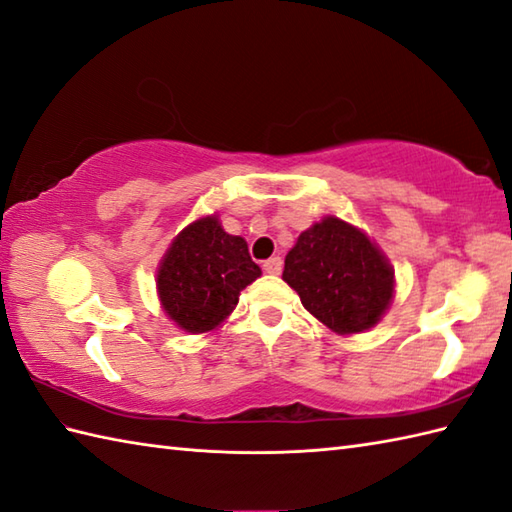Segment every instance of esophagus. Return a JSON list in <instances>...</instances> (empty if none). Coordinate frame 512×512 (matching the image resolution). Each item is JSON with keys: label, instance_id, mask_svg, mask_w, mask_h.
Instances as JSON below:
<instances>
[{"label": "esophagus", "instance_id": "1", "mask_svg": "<svg viewBox=\"0 0 512 512\" xmlns=\"http://www.w3.org/2000/svg\"><path fill=\"white\" fill-rule=\"evenodd\" d=\"M281 268H284V262H281V257H270L264 262V273L268 275H279Z\"/></svg>", "mask_w": 512, "mask_h": 512}]
</instances>
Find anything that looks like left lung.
<instances>
[{"instance_id": "1", "label": "left lung", "mask_w": 512, "mask_h": 512, "mask_svg": "<svg viewBox=\"0 0 512 512\" xmlns=\"http://www.w3.org/2000/svg\"><path fill=\"white\" fill-rule=\"evenodd\" d=\"M284 281L303 308L339 334L369 330L394 297V270L369 237L339 217H325L290 248Z\"/></svg>"}]
</instances>
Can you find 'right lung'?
<instances>
[{
	"label": "right lung",
	"instance_id": "add662e5",
	"mask_svg": "<svg viewBox=\"0 0 512 512\" xmlns=\"http://www.w3.org/2000/svg\"><path fill=\"white\" fill-rule=\"evenodd\" d=\"M262 275L242 237L217 217H202L173 239L158 268L162 308L191 334L217 328L237 306L239 292Z\"/></svg>",
	"mask_w": 512,
	"mask_h": 512
}]
</instances>
